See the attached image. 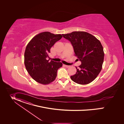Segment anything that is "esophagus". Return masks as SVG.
Here are the masks:
<instances>
[{"label": "esophagus", "instance_id": "esophagus-1", "mask_svg": "<svg viewBox=\"0 0 124 124\" xmlns=\"http://www.w3.org/2000/svg\"><path fill=\"white\" fill-rule=\"evenodd\" d=\"M64 65V66H65L66 68H69V67H70V66H69V65Z\"/></svg>", "mask_w": 124, "mask_h": 124}]
</instances>
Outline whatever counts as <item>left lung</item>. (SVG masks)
Segmentation results:
<instances>
[{
    "label": "left lung",
    "instance_id": "1",
    "mask_svg": "<svg viewBox=\"0 0 124 124\" xmlns=\"http://www.w3.org/2000/svg\"><path fill=\"white\" fill-rule=\"evenodd\" d=\"M71 41L74 55L81 61L76 67V73L71 79L80 85H87L93 82L102 69L104 52L101 43L94 36L85 31H73L62 34Z\"/></svg>",
    "mask_w": 124,
    "mask_h": 124
}]
</instances>
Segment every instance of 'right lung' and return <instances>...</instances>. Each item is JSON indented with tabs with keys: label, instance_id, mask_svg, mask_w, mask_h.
Listing matches in <instances>:
<instances>
[{
	"label": "right lung",
	"instance_id": "right-lung-1",
	"mask_svg": "<svg viewBox=\"0 0 124 124\" xmlns=\"http://www.w3.org/2000/svg\"><path fill=\"white\" fill-rule=\"evenodd\" d=\"M61 34L43 32L35 36L27 44L24 53V64L30 76L37 82L48 85L54 81L57 71L62 66L61 62L47 60L50 50Z\"/></svg>",
	"mask_w": 124,
	"mask_h": 124
}]
</instances>
